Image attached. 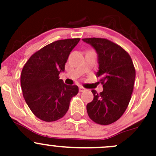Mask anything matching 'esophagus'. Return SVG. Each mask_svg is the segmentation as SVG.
<instances>
[{
    "label": "esophagus",
    "instance_id": "obj_1",
    "mask_svg": "<svg viewBox=\"0 0 156 156\" xmlns=\"http://www.w3.org/2000/svg\"><path fill=\"white\" fill-rule=\"evenodd\" d=\"M85 90V88H84L83 87H79V91L80 92H83V91H84Z\"/></svg>",
    "mask_w": 156,
    "mask_h": 156
}]
</instances>
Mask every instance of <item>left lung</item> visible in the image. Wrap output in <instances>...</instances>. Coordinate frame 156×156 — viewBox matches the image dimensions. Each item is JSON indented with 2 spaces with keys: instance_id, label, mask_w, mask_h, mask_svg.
Listing matches in <instances>:
<instances>
[{
  "instance_id": "8db88e82",
  "label": "left lung",
  "mask_w": 156,
  "mask_h": 156,
  "mask_svg": "<svg viewBox=\"0 0 156 156\" xmlns=\"http://www.w3.org/2000/svg\"><path fill=\"white\" fill-rule=\"evenodd\" d=\"M97 53L99 70L103 90H92L94 100L87 103L90 119L99 125L116 122L129 104L134 85L136 72L130 55L122 47L105 38H83Z\"/></svg>"
}]
</instances>
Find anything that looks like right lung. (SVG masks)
<instances>
[{
  "mask_svg": "<svg viewBox=\"0 0 156 156\" xmlns=\"http://www.w3.org/2000/svg\"><path fill=\"white\" fill-rule=\"evenodd\" d=\"M80 38L53 42L34 53L23 67L21 87L23 97L34 115L44 122H54L66 115L76 85H67L59 79L69 54Z\"/></svg>",
  "mask_w": 156,
  "mask_h": 156,
  "instance_id": "right-lung-1",
  "label": "right lung"
}]
</instances>
